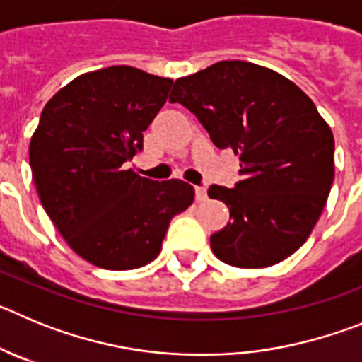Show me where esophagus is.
<instances>
[{
	"instance_id": "obj_1",
	"label": "esophagus",
	"mask_w": 362,
	"mask_h": 362,
	"mask_svg": "<svg viewBox=\"0 0 362 362\" xmlns=\"http://www.w3.org/2000/svg\"><path fill=\"white\" fill-rule=\"evenodd\" d=\"M196 199L197 201H206V199H209L206 188H204V187H196Z\"/></svg>"
}]
</instances>
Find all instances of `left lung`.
<instances>
[{
    "label": "left lung",
    "instance_id": "1",
    "mask_svg": "<svg viewBox=\"0 0 362 362\" xmlns=\"http://www.w3.org/2000/svg\"><path fill=\"white\" fill-rule=\"evenodd\" d=\"M170 103L196 114L217 148H232L243 179L209 188L230 209L210 238L238 268L281 263L308 239L334 183V134L296 83L267 66L219 62L179 78Z\"/></svg>",
    "mask_w": 362,
    "mask_h": 362
}]
</instances>
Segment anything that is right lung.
Wrapping results in <instances>:
<instances>
[{
    "instance_id": "right-lung-1",
    "label": "right lung",
    "mask_w": 362,
    "mask_h": 362,
    "mask_svg": "<svg viewBox=\"0 0 362 362\" xmlns=\"http://www.w3.org/2000/svg\"><path fill=\"white\" fill-rule=\"evenodd\" d=\"M172 83L127 65L86 72L54 94L32 134L28 159L45 212L95 267L148 264L172 217L194 203V187L181 179L152 181L123 166L143 148Z\"/></svg>"
}]
</instances>
